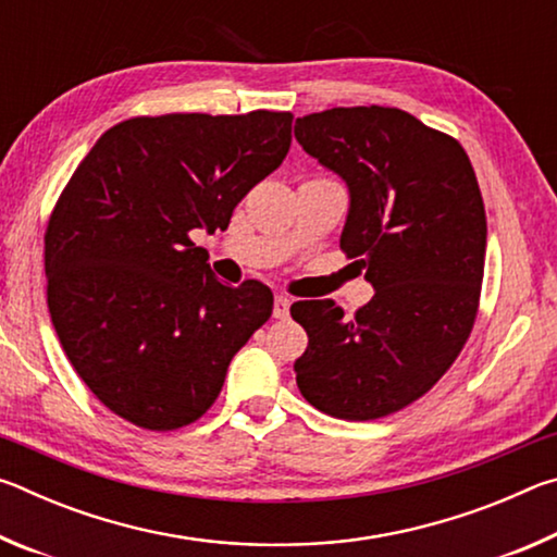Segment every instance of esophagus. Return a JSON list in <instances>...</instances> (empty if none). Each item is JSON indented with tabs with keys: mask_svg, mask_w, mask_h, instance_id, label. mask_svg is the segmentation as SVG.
Returning <instances> with one entry per match:
<instances>
[{
	"mask_svg": "<svg viewBox=\"0 0 557 557\" xmlns=\"http://www.w3.org/2000/svg\"><path fill=\"white\" fill-rule=\"evenodd\" d=\"M272 314H275V319H285L289 314V297L277 295L275 307H272Z\"/></svg>",
	"mask_w": 557,
	"mask_h": 557,
	"instance_id": "1",
	"label": "esophagus"
}]
</instances>
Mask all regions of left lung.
<instances>
[{
  "label": "left lung",
  "instance_id": "left-lung-1",
  "mask_svg": "<svg viewBox=\"0 0 557 557\" xmlns=\"http://www.w3.org/2000/svg\"><path fill=\"white\" fill-rule=\"evenodd\" d=\"M295 137L346 182L342 250L375 289L351 319L334 299L292 305L309 336L297 385L332 418L379 420L425 395L467 344L484 280L482 191L457 139L398 108L312 112Z\"/></svg>",
  "mask_w": 557,
  "mask_h": 557
}]
</instances>
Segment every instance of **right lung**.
<instances>
[{
    "label": "right lung",
    "instance_id": "right-lung-1",
    "mask_svg": "<svg viewBox=\"0 0 557 557\" xmlns=\"http://www.w3.org/2000/svg\"><path fill=\"white\" fill-rule=\"evenodd\" d=\"M289 143L292 112L132 117L98 139L55 201L44 235L53 329L90 393L132 425L199 420L270 319V287L223 285L188 233L228 228Z\"/></svg>",
    "mask_w": 557,
    "mask_h": 557
}]
</instances>
